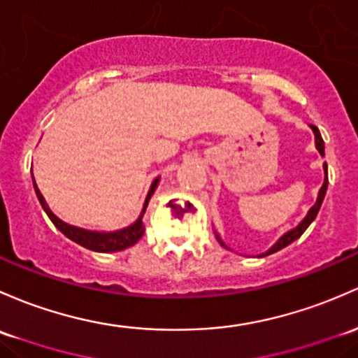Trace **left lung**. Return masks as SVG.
I'll return each instance as SVG.
<instances>
[{"instance_id": "left-lung-1", "label": "left lung", "mask_w": 358, "mask_h": 358, "mask_svg": "<svg viewBox=\"0 0 358 358\" xmlns=\"http://www.w3.org/2000/svg\"><path fill=\"white\" fill-rule=\"evenodd\" d=\"M310 129H312V131H314V137H315V148H317V150H319V152H321V156H322V154H324V141H322V137H321V131H319V129H317V127H315V125H310ZM326 190H328V164L324 163V183H322L321 190H319V195H317V201H315V204L312 206L310 209H308L307 216L303 217L302 221H300L299 227H295L293 229H289V231L285 233V235L281 236V238L278 240V242L274 243V245L271 247L269 250L266 252V254H262V255L274 254V252L281 250V248H285L287 245H289V243H292V242H295L296 238H300V236H302V233L306 231V229L308 228V224H310L312 221L315 220V216H317L319 209H321L322 201H324ZM216 238H217V242L221 243V245L227 247V245H224V243H223V240L220 238V235H217V233H216ZM227 248H228V247H227Z\"/></svg>"}]
</instances>
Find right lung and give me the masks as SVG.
Here are the masks:
<instances>
[{
	"mask_svg": "<svg viewBox=\"0 0 358 358\" xmlns=\"http://www.w3.org/2000/svg\"><path fill=\"white\" fill-rule=\"evenodd\" d=\"M157 183H159V178L154 180L152 185H150V190H149L148 197H145V202H144V209H142L138 220L135 221L134 224H130V227H127L123 229H116V231H90V229L71 227V224L65 223V221H62L58 216H55V214L51 213V209L48 208L46 201H44L43 194H41L39 189H37L36 180H34V190H36V195H37V199H39L43 209L46 210L48 217H50V220L52 221V224H55V227L58 228L59 231L66 236V238H70L71 242L78 243V245L89 248V250H94V252H118V250H123V248H129L131 245H135V243L142 238V235H144L145 228H144V224H142V216H144L145 208H148V204H149L150 197H152L154 190H156Z\"/></svg>",
	"mask_w": 358,
	"mask_h": 358,
	"instance_id": "obj_1",
	"label": "right lung"
}]
</instances>
